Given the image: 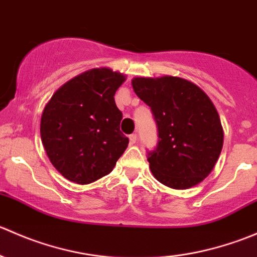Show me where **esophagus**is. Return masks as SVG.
<instances>
[{
	"mask_svg": "<svg viewBox=\"0 0 257 257\" xmlns=\"http://www.w3.org/2000/svg\"><path fill=\"white\" fill-rule=\"evenodd\" d=\"M129 141H131L132 144L136 143V142H137V134L136 133L131 134V136H129Z\"/></svg>",
	"mask_w": 257,
	"mask_h": 257,
	"instance_id": "1",
	"label": "esophagus"
}]
</instances>
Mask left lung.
<instances>
[{"label":"left lung","mask_w":257,"mask_h":257,"mask_svg":"<svg viewBox=\"0 0 257 257\" xmlns=\"http://www.w3.org/2000/svg\"><path fill=\"white\" fill-rule=\"evenodd\" d=\"M132 85L158 125V145L148 157L152 174L178 190L198 185L214 169L224 143L214 103L199 85L180 77H136Z\"/></svg>","instance_id":"left-lung-1"}]
</instances>
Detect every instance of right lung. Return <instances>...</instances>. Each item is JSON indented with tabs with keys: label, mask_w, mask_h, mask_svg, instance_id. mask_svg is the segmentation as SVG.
Returning <instances> with one entry per match:
<instances>
[{
	"label": "right lung",
	"mask_w": 257,
	"mask_h": 257,
	"mask_svg": "<svg viewBox=\"0 0 257 257\" xmlns=\"http://www.w3.org/2000/svg\"><path fill=\"white\" fill-rule=\"evenodd\" d=\"M125 77L108 67L88 69L59 87L46 104L41 141L67 180L84 185L109 174L128 147L114 102Z\"/></svg>",
	"instance_id": "obj_1"
}]
</instances>
